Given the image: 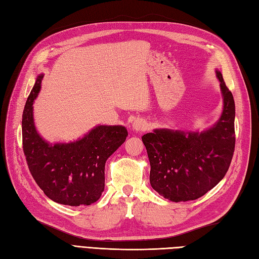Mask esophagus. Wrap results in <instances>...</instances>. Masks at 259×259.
Returning <instances> with one entry per match:
<instances>
[{
  "label": "esophagus",
  "instance_id": "1",
  "mask_svg": "<svg viewBox=\"0 0 259 259\" xmlns=\"http://www.w3.org/2000/svg\"><path fill=\"white\" fill-rule=\"evenodd\" d=\"M133 130L136 132H144L147 130V123L142 120V118H136V120L133 122Z\"/></svg>",
  "mask_w": 259,
  "mask_h": 259
}]
</instances>
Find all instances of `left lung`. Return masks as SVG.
<instances>
[{"label": "left lung", "mask_w": 259, "mask_h": 259, "mask_svg": "<svg viewBox=\"0 0 259 259\" xmlns=\"http://www.w3.org/2000/svg\"><path fill=\"white\" fill-rule=\"evenodd\" d=\"M222 113L205 131L156 128L142 139L150 162V185L171 201L197 199L225 178L233 157L235 104L222 74L215 69Z\"/></svg>", "instance_id": "8db88e82"}]
</instances>
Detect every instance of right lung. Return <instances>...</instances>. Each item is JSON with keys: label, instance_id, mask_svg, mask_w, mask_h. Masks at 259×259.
Returning a JSON list of instances; mask_svg holds the SVG:
<instances>
[{"label": "right lung", "instance_id": "add662e5", "mask_svg": "<svg viewBox=\"0 0 259 259\" xmlns=\"http://www.w3.org/2000/svg\"><path fill=\"white\" fill-rule=\"evenodd\" d=\"M38 75L25 104L23 148L32 178L47 196L68 206H89L104 191L108 158L126 139L123 125H98L75 142L51 144L40 136L33 121V102L41 89Z\"/></svg>", "mask_w": 259, "mask_h": 259}]
</instances>
